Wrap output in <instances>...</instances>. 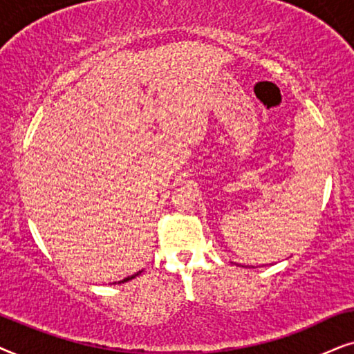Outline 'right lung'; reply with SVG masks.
<instances>
[{"instance_id":"obj_1","label":"right lung","mask_w":354,"mask_h":354,"mask_svg":"<svg viewBox=\"0 0 354 354\" xmlns=\"http://www.w3.org/2000/svg\"><path fill=\"white\" fill-rule=\"evenodd\" d=\"M140 272H142V270H139L138 273H134V275H131V277H128V279H122V280H120V281H118V283H124V281H129V280H133V279H136V277H138ZM115 283H116V281H115Z\"/></svg>"}]
</instances>
